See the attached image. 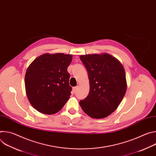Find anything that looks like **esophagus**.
Wrapping results in <instances>:
<instances>
[{"mask_svg":"<svg viewBox=\"0 0 156 156\" xmlns=\"http://www.w3.org/2000/svg\"><path fill=\"white\" fill-rule=\"evenodd\" d=\"M78 86L73 87V93H74L76 92V91H77V90H78Z\"/></svg>","mask_w":156,"mask_h":156,"instance_id":"esophagus-1","label":"esophagus"}]
</instances>
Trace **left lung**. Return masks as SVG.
Instances as JSON below:
<instances>
[{"instance_id":"1","label":"left lung","mask_w":156,"mask_h":156,"mask_svg":"<svg viewBox=\"0 0 156 156\" xmlns=\"http://www.w3.org/2000/svg\"><path fill=\"white\" fill-rule=\"evenodd\" d=\"M80 59L87 72L90 92L80 105L91 118H105L117 108L126 93L123 66L107 53L81 55Z\"/></svg>"}]
</instances>
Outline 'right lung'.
Wrapping results in <instances>:
<instances>
[{"label": "right lung", "mask_w": 156, "mask_h": 156, "mask_svg": "<svg viewBox=\"0 0 156 156\" xmlns=\"http://www.w3.org/2000/svg\"><path fill=\"white\" fill-rule=\"evenodd\" d=\"M73 55L44 54L28 67L25 78L26 93L31 105L44 114L60 111L71 95L67 68Z\"/></svg>", "instance_id": "add662e5"}]
</instances>
